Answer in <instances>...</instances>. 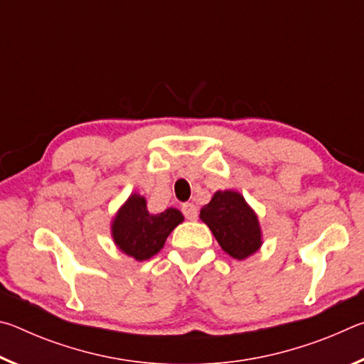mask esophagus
<instances>
[{"label":"esophagus","mask_w":364,"mask_h":364,"mask_svg":"<svg viewBox=\"0 0 364 364\" xmlns=\"http://www.w3.org/2000/svg\"><path fill=\"white\" fill-rule=\"evenodd\" d=\"M183 215L188 220H196L197 218V207L194 204H183L181 207Z\"/></svg>","instance_id":"esophagus-1"}]
</instances>
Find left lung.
<instances>
[{"instance_id": "left-lung-1", "label": "left lung", "mask_w": 364, "mask_h": 364, "mask_svg": "<svg viewBox=\"0 0 364 364\" xmlns=\"http://www.w3.org/2000/svg\"><path fill=\"white\" fill-rule=\"evenodd\" d=\"M199 217L210 228L220 247L236 260H244L260 249L258 217L237 191H217Z\"/></svg>"}]
</instances>
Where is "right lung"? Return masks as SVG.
Wrapping results in <instances>:
<instances>
[{
  "instance_id": "obj_1",
  "label": "right lung",
  "mask_w": 364,
  "mask_h": 364,
  "mask_svg": "<svg viewBox=\"0 0 364 364\" xmlns=\"http://www.w3.org/2000/svg\"><path fill=\"white\" fill-rule=\"evenodd\" d=\"M184 220L176 208L162 213L147 212L146 199L139 194L128 197L112 220V237L117 247L134 260L143 262L159 254L168 234Z\"/></svg>"
}]
</instances>
